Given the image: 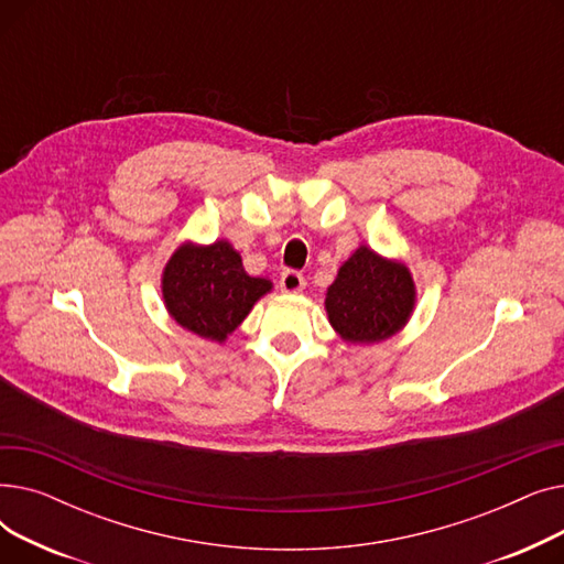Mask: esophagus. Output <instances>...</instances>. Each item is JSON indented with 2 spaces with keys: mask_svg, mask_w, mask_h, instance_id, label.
Segmentation results:
<instances>
[{
  "mask_svg": "<svg viewBox=\"0 0 564 564\" xmlns=\"http://www.w3.org/2000/svg\"><path fill=\"white\" fill-rule=\"evenodd\" d=\"M279 285H281L283 292L294 294V292H302V290H304L306 281H304V276H302L297 270H285V272L281 274V279H279Z\"/></svg>",
  "mask_w": 564,
  "mask_h": 564,
  "instance_id": "esophagus-1",
  "label": "esophagus"
}]
</instances>
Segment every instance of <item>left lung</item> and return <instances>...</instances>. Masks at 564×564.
<instances>
[{
	"mask_svg": "<svg viewBox=\"0 0 564 564\" xmlns=\"http://www.w3.org/2000/svg\"><path fill=\"white\" fill-rule=\"evenodd\" d=\"M413 306L416 285L406 267L368 247H359L343 262L324 300L332 327L354 345L391 338L404 327Z\"/></svg>",
	"mask_w": 564,
	"mask_h": 564,
	"instance_id": "1",
	"label": "left lung"
}]
</instances>
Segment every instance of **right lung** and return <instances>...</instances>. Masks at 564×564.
I'll return each instance as SVG.
<instances>
[{"label": "right lung", "mask_w": 564, "mask_h": 564, "mask_svg": "<svg viewBox=\"0 0 564 564\" xmlns=\"http://www.w3.org/2000/svg\"><path fill=\"white\" fill-rule=\"evenodd\" d=\"M272 290V281L249 276L230 242L198 247L183 245L169 258L162 274V294L169 315L183 329L224 343L253 304Z\"/></svg>", "instance_id": "obj_1"}]
</instances>
